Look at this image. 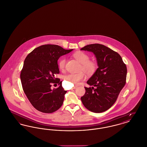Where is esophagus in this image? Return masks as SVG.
Returning <instances> with one entry per match:
<instances>
[{"label": "esophagus", "mask_w": 147, "mask_h": 147, "mask_svg": "<svg viewBox=\"0 0 147 147\" xmlns=\"http://www.w3.org/2000/svg\"><path fill=\"white\" fill-rule=\"evenodd\" d=\"M77 87H78V86H77V85H76V86H74V87H73V88H72V89H76V88H77Z\"/></svg>", "instance_id": "34e87169"}]
</instances>
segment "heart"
I'll return each mask as SVG.
<instances>
[{"label": "heart", "mask_w": 147, "mask_h": 147, "mask_svg": "<svg viewBox=\"0 0 147 147\" xmlns=\"http://www.w3.org/2000/svg\"><path fill=\"white\" fill-rule=\"evenodd\" d=\"M73 57L81 63V65L77 73H70L64 76V79L67 83H71L74 84H78L79 83L84 80L86 75L90 76L93 75L98 69V64L95 61L90 60L89 55L84 52H76L73 54ZM66 59L62 57L58 61V67L61 70H63L65 68Z\"/></svg>", "instance_id": "b5f03b06"}]
</instances>
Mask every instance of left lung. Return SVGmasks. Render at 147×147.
I'll list each match as a JSON object with an SVG mask.
<instances>
[{
    "instance_id": "left-lung-1",
    "label": "left lung",
    "mask_w": 147,
    "mask_h": 147,
    "mask_svg": "<svg viewBox=\"0 0 147 147\" xmlns=\"http://www.w3.org/2000/svg\"><path fill=\"white\" fill-rule=\"evenodd\" d=\"M81 50L93 52L98 65L96 72L87 81V84L95 88L84 87L86 93L81 100L89 111L103 112L116 102L125 86L127 66L117 52L103 44H89Z\"/></svg>"
}]
</instances>
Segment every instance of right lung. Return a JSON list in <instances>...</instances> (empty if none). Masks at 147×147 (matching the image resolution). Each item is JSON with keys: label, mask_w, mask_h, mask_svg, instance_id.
I'll return each instance as SVG.
<instances>
[{"label": "right lung", "mask_w": 147, "mask_h": 147, "mask_svg": "<svg viewBox=\"0 0 147 147\" xmlns=\"http://www.w3.org/2000/svg\"><path fill=\"white\" fill-rule=\"evenodd\" d=\"M72 51L58 45L45 44L26 56L20 73L21 83L28 100L38 111L52 113L63 103L67 91L62 87L60 79L55 78L59 73L57 61ZM52 84H58L59 86L52 90Z\"/></svg>", "instance_id": "right-lung-1"}]
</instances>
